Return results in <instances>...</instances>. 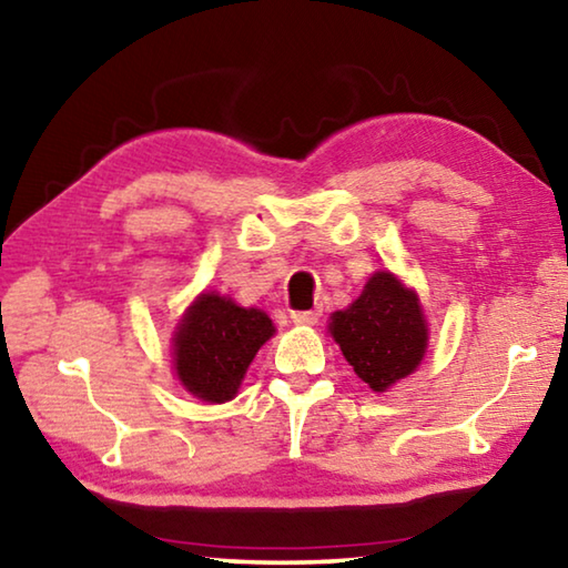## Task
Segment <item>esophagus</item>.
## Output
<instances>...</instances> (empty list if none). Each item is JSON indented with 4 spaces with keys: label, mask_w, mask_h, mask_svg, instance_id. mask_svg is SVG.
I'll return each mask as SVG.
<instances>
[{
    "label": "esophagus",
    "mask_w": 568,
    "mask_h": 568,
    "mask_svg": "<svg viewBox=\"0 0 568 568\" xmlns=\"http://www.w3.org/2000/svg\"><path fill=\"white\" fill-rule=\"evenodd\" d=\"M291 318L295 325H315L321 318V311H293Z\"/></svg>",
    "instance_id": "1"
}]
</instances>
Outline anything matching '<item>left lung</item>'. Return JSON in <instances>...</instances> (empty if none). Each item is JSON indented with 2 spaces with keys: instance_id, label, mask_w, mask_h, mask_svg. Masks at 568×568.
<instances>
[{
  "instance_id": "obj_1",
  "label": "left lung",
  "mask_w": 568,
  "mask_h": 568,
  "mask_svg": "<svg viewBox=\"0 0 568 568\" xmlns=\"http://www.w3.org/2000/svg\"><path fill=\"white\" fill-rule=\"evenodd\" d=\"M331 333L358 378L376 393L416 371L428 341L416 293L386 271L371 277L348 311L333 313Z\"/></svg>"
}]
</instances>
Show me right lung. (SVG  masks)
I'll return each instance as SVG.
<instances>
[{"mask_svg": "<svg viewBox=\"0 0 568 568\" xmlns=\"http://www.w3.org/2000/svg\"><path fill=\"white\" fill-rule=\"evenodd\" d=\"M273 333V321L257 307H240L215 293L200 295L175 335L178 378L192 396L230 400Z\"/></svg>", "mask_w": 568, "mask_h": 568, "instance_id": "right-lung-1", "label": "right lung"}]
</instances>
